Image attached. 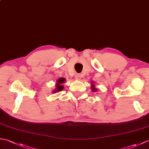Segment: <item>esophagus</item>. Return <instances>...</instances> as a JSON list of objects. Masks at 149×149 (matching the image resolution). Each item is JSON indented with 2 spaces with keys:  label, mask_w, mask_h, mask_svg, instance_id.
<instances>
[{
  "label": "esophagus",
  "mask_w": 149,
  "mask_h": 149,
  "mask_svg": "<svg viewBox=\"0 0 149 149\" xmlns=\"http://www.w3.org/2000/svg\"><path fill=\"white\" fill-rule=\"evenodd\" d=\"M75 79H76V80H80L81 79V75H79V74H77L75 76Z\"/></svg>",
  "instance_id": "obj_1"
}]
</instances>
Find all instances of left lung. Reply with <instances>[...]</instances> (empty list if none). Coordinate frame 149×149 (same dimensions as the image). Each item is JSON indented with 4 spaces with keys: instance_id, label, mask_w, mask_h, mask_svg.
<instances>
[{
    "instance_id": "1",
    "label": "left lung",
    "mask_w": 149,
    "mask_h": 149,
    "mask_svg": "<svg viewBox=\"0 0 149 149\" xmlns=\"http://www.w3.org/2000/svg\"><path fill=\"white\" fill-rule=\"evenodd\" d=\"M94 83H95L94 81L91 82V90H92V91H94V92H95V91H98V90L95 88V84H94Z\"/></svg>"
}]
</instances>
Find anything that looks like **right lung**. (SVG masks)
Segmentation results:
<instances>
[{"label":"right lung","instance_id":"add662e5","mask_svg":"<svg viewBox=\"0 0 149 149\" xmlns=\"http://www.w3.org/2000/svg\"><path fill=\"white\" fill-rule=\"evenodd\" d=\"M66 81V79L64 77H60L58 79H57L56 83V88L55 89L52 91V93H58L59 91H61L63 90V84Z\"/></svg>","mask_w":149,"mask_h":149}]
</instances>
